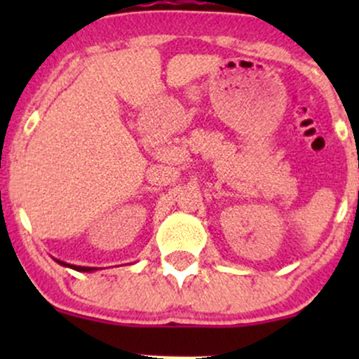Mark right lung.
Instances as JSON below:
<instances>
[{"instance_id":"obj_1","label":"right lung","mask_w":359,"mask_h":359,"mask_svg":"<svg viewBox=\"0 0 359 359\" xmlns=\"http://www.w3.org/2000/svg\"><path fill=\"white\" fill-rule=\"evenodd\" d=\"M55 262L59 263V265H62V266H69V269H72V270H76V271H94V270H97V269H93V266H77V265H69V263L60 262V259H55Z\"/></svg>"}]
</instances>
